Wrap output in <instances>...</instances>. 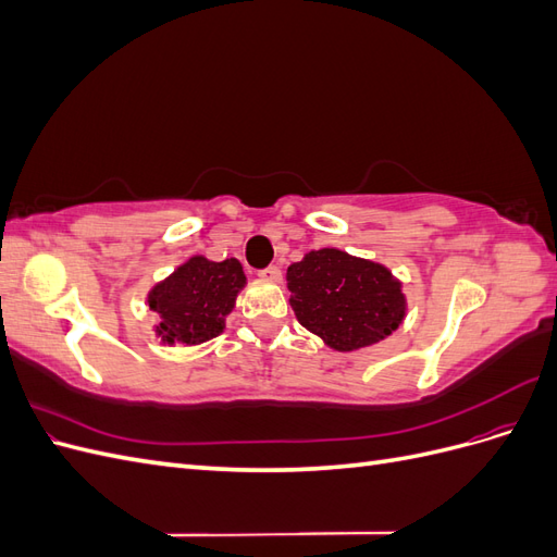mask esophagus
Masks as SVG:
<instances>
[{"label": "esophagus", "mask_w": 557, "mask_h": 557, "mask_svg": "<svg viewBox=\"0 0 557 557\" xmlns=\"http://www.w3.org/2000/svg\"><path fill=\"white\" fill-rule=\"evenodd\" d=\"M260 278H264V281H272V283H278L281 281V267H267L264 272H260Z\"/></svg>", "instance_id": "esophagus-1"}]
</instances>
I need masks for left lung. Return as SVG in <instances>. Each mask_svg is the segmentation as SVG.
Returning <instances> with one entry per match:
<instances>
[{"mask_svg":"<svg viewBox=\"0 0 557 557\" xmlns=\"http://www.w3.org/2000/svg\"><path fill=\"white\" fill-rule=\"evenodd\" d=\"M285 278L299 325L332 350L374 346L407 318V295L391 269L339 248L309 250Z\"/></svg>","mask_w":557,"mask_h":557,"instance_id":"left-lung-1","label":"left lung"}]
</instances>
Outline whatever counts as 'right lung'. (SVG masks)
Listing matches in <instances>:
<instances>
[{
  "mask_svg": "<svg viewBox=\"0 0 557 557\" xmlns=\"http://www.w3.org/2000/svg\"><path fill=\"white\" fill-rule=\"evenodd\" d=\"M246 288L237 258L213 262L193 256L148 290V307L158 313L153 332L164 346H199L223 334L225 320Z\"/></svg>",
  "mask_w": 557,
  "mask_h": 557,
  "instance_id": "add662e5",
  "label": "right lung"
}]
</instances>
